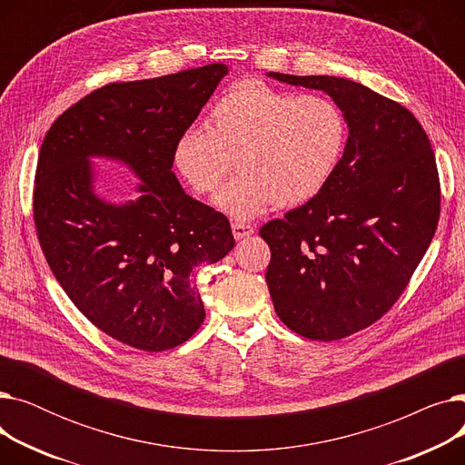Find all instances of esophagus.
Segmentation results:
<instances>
[{
	"label": "esophagus",
	"mask_w": 465,
	"mask_h": 465,
	"mask_svg": "<svg viewBox=\"0 0 465 465\" xmlns=\"http://www.w3.org/2000/svg\"><path fill=\"white\" fill-rule=\"evenodd\" d=\"M232 232H233V237L239 241V239H245L249 235L254 233V228L251 224H242V223H233L232 224Z\"/></svg>",
	"instance_id": "obj_1"
}]
</instances>
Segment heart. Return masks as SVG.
Masks as SVG:
<instances>
[{
    "label": "heart",
    "instance_id": "b5f03b06",
    "mask_svg": "<svg viewBox=\"0 0 465 465\" xmlns=\"http://www.w3.org/2000/svg\"><path fill=\"white\" fill-rule=\"evenodd\" d=\"M347 139V116L331 97L242 79L214 102L209 128L190 126L177 137L173 165L193 193L207 195L235 160L239 175L216 193V205L249 220L273 203L290 209L316 198L335 175Z\"/></svg>",
    "mask_w": 465,
    "mask_h": 465
}]
</instances>
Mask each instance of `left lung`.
I'll list each match as a JSON object with an SVG mask.
<instances>
[{
    "label": "left lung",
    "mask_w": 465,
    "mask_h": 465,
    "mask_svg": "<svg viewBox=\"0 0 465 465\" xmlns=\"http://www.w3.org/2000/svg\"><path fill=\"white\" fill-rule=\"evenodd\" d=\"M270 77L326 92L347 116V149L328 186L260 230L279 319L307 339H343L390 311L430 247L441 213L435 154L414 114L368 86Z\"/></svg>",
    "instance_id": "1"
}]
</instances>
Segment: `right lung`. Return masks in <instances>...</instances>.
I'll return each mask as SVG.
<instances>
[{"instance_id":"1","label":"right lung","mask_w":465,"mask_h":465,"mask_svg":"<svg viewBox=\"0 0 465 465\" xmlns=\"http://www.w3.org/2000/svg\"><path fill=\"white\" fill-rule=\"evenodd\" d=\"M224 64L111 83L62 113L35 171L39 245L69 300L109 337L160 352L188 341L205 309L193 272L235 245L228 218L190 198L171 167ZM124 161L143 181L135 203L109 204L93 190L89 158Z\"/></svg>"}]
</instances>
